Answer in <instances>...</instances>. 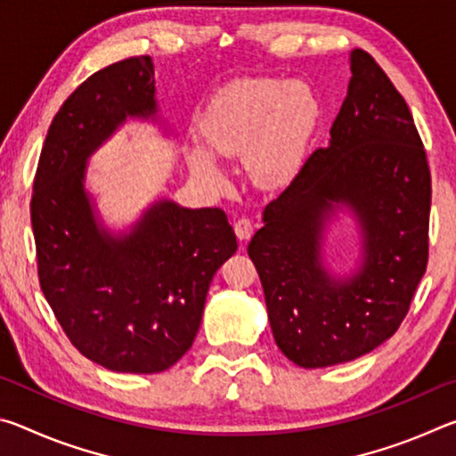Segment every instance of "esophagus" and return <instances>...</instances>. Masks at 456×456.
Wrapping results in <instances>:
<instances>
[{
  "instance_id": "esophagus-1",
  "label": "esophagus",
  "mask_w": 456,
  "mask_h": 456,
  "mask_svg": "<svg viewBox=\"0 0 456 456\" xmlns=\"http://www.w3.org/2000/svg\"><path fill=\"white\" fill-rule=\"evenodd\" d=\"M233 227H235V235L239 237V241H247V239H249L253 233V223L247 217L237 219Z\"/></svg>"
}]
</instances>
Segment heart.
Instances as JSON below:
<instances>
[{
	"instance_id": "obj_1",
	"label": "heart",
	"mask_w": 456,
	"mask_h": 456,
	"mask_svg": "<svg viewBox=\"0 0 456 456\" xmlns=\"http://www.w3.org/2000/svg\"><path fill=\"white\" fill-rule=\"evenodd\" d=\"M318 100L302 80H237L217 92L207 108L200 133L207 146L223 157H245L253 179L277 184L302 163L312 134ZM192 175L213 184L223 175L209 152H189Z\"/></svg>"
}]
</instances>
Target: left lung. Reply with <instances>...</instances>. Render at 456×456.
I'll return each instance as SVG.
<instances>
[{
  "mask_svg": "<svg viewBox=\"0 0 456 456\" xmlns=\"http://www.w3.org/2000/svg\"><path fill=\"white\" fill-rule=\"evenodd\" d=\"M342 108L247 253L265 293L277 348L302 368L356 360L403 323L428 261L430 171L404 98L364 50L350 52ZM338 210L357 221L359 257L344 274L325 261Z\"/></svg>",
  "mask_w": 456,
  "mask_h": 456,
  "instance_id": "left-lung-1",
  "label": "left lung"
}]
</instances>
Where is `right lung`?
<instances>
[{
  "instance_id": "add662e5",
  "label": "right lung",
  "mask_w": 456,
  "mask_h": 456,
  "mask_svg": "<svg viewBox=\"0 0 456 456\" xmlns=\"http://www.w3.org/2000/svg\"><path fill=\"white\" fill-rule=\"evenodd\" d=\"M126 120L159 117L149 56L92 74L53 117L37 163L32 229L45 299L70 342L112 372L157 374L195 339L213 275L237 251L217 207L157 199L112 231L86 189L88 160Z\"/></svg>"
}]
</instances>
